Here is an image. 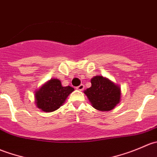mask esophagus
Returning <instances> with one entry per match:
<instances>
[{
    "label": "esophagus",
    "instance_id": "34e87169",
    "mask_svg": "<svg viewBox=\"0 0 157 157\" xmlns=\"http://www.w3.org/2000/svg\"><path fill=\"white\" fill-rule=\"evenodd\" d=\"M77 89L78 90H80V91H82V90H83V89H84V85H83V84H80V86H77Z\"/></svg>",
    "mask_w": 157,
    "mask_h": 157
}]
</instances>
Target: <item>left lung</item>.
<instances>
[{
  "label": "left lung",
  "instance_id": "8db88e82",
  "mask_svg": "<svg viewBox=\"0 0 157 157\" xmlns=\"http://www.w3.org/2000/svg\"><path fill=\"white\" fill-rule=\"evenodd\" d=\"M91 87L85 90L93 108L99 111H110L120 101L121 91L117 85L102 76L91 80Z\"/></svg>",
  "mask_w": 157,
  "mask_h": 157
}]
</instances>
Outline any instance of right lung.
Masks as SVG:
<instances>
[{
  "instance_id": "1",
  "label": "right lung",
  "mask_w": 157,
  "mask_h": 157,
  "mask_svg": "<svg viewBox=\"0 0 157 157\" xmlns=\"http://www.w3.org/2000/svg\"><path fill=\"white\" fill-rule=\"evenodd\" d=\"M74 89L71 86H62L61 81L57 79L49 80L36 93L38 108L44 112H53L59 109Z\"/></svg>"
}]
</instances>
